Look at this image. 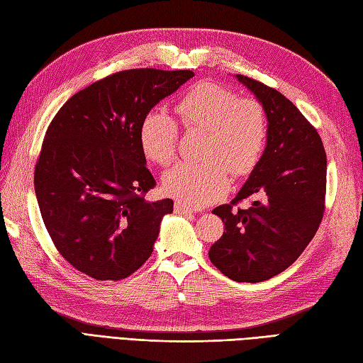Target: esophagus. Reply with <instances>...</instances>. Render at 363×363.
I'll list each match as a JSON object with an SVG mask.
<instances>
[{
  "instance_id": "esophagus-1",
  "label": "esophagus",
  "mask_w": 363,
  "mask_h": 363,
  "mask_svg": "<svg viewBox=\"0 0 363 363\" xmlns=\"http://www.w3.org/2000/svg\"><path fill=\"white\" fill-rule=\"evenodd\" d=\"M174 211L179 213V215H193V213H194L193 208L184 206V203H181V202L174 203Z\"/></svg>"
}]
</instances>
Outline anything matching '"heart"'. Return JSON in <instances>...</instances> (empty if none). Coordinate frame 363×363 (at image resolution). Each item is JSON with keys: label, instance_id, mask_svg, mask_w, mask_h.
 Listing matches in <instances>:
<instances>
[{"label": "heart", "instance_id": "b5f03b06", "mask_svg": "<svg viewBox=\"0 0 363 363\" xmlns=\"http://www.w3.org/2000/svg\"><path fill=\"white\" fill-rule=\"evenodd\" d=\"M184 130L203 132V164H178L162 178L170 198L193 208L219 199L230 187L228 170L235 176L253 172L267 141V116L255 99L239 98L228 87L202 82L176 106ZM139 144L147 160L169 165L176 156L178 125L160 111H150L139 125Z\"/></svg>", "mask_w": 363, "mask_h": 363}]
</instances>
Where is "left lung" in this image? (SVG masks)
Segmentation results:
<instances>
[{"instance_id": "8db88e82", "label": "left lung", "mask_w": 363, "mask_h": 363, "mask_svg": "<svg viewBox=\"0 0 363 363\" xmlns=\"http://www.w3.org/2000/svg\"><path fill=\"white\" fill-rule=\"evenodd\" d=\"M261 102L267 116V144L231 203L213 213L225 225L208 257L236 282H262L286 270L315 235L323 216L327 155L315 128L282 93L236 75ZM247 197V211L236 209Z\"/></svg>"}]
</instances>
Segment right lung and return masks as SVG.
Masks as SVG:
<instances>
[{
	"instance_id": "obj_1",
	"label": "right lung",
	"mask_w": 363,
	"mask_h": 363,
	"mask_svg": "<svg viewBox=\"0 0 363 363\" xmlns=\"http://www.w3.org/2000/svg\"><path fill=\"white\" fill-rule=\"evenodd\" d=\"M191 70L133 69L75 93L45 133L35 167L44 225L66 261L98 281H119L153 253L173 201L148 202L156 182L139 125Z\"/></svg>"
}]
</instances>
